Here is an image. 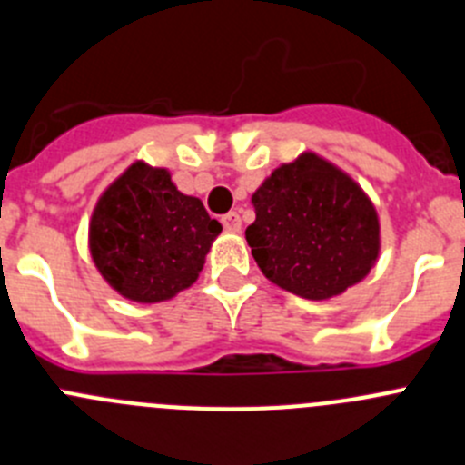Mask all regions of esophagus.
Returning <instances> with one entry per match:
<instances>
[{"label": "esophagus", "mask_w": 465, "mask_h": 465, "mask_svg": "<svg viewBox=\"0 0 465 465\" xmlns=\"http://www.w3.org/2000/svg\"><path fill=\"white\" fill-rule=\"evenodd\" d=\"M223 224H224V229H227V232H232V233H236V232H241V215H238L236 211H232V213H227V215H224L223 218Z\"/></svg>", "instance_id": "obj_1"}]
</instances>
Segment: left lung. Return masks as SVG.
Listing matches in <instances>:
<instances>
[{
    "mask_svg": "<svg viewBox=\"0 0 465 465\" xmlns=\"http://www.w3.org/2000/svg\"><path fill=\"white\" fill-rule=\"evenodd\" d=\"M245 229L263 275L310 301L340 296L379 257V218L367 194L331 163L302 153L252 194Z\"/></svg>",
    "mask_w": 465,
    "mask_h": 465,
    "instance_id": "8db88e82",
    "label": "left lung"
}]
</instances>
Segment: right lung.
Segmentation results:
<instances>
[{
    "mask_svg": "<svg viewBox=\"0 0 465 465\" xmlns=\"http://www.w3.org/2000/svg\"><path fill=\"white\" fill-rule=\"evenodd\" d=\"M223 224L164 169L134 163L101 197L89 229L91 257L121 296L158 302L197 280Z\"/></svg>",
    "mask_w": 465,
    "mask_h": 465,
    "instance_id": "obj_1",
    "label": "right lung"
}]
</instances>
